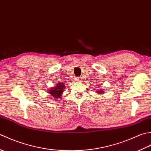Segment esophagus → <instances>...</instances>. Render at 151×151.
I'll return each mask as SVG.
<instances>
[{"instance_id": "esophagus-1", "label": "esophagus", "mask_w": 151, "mask_h": 151, "mask_svg": "<svg viewBox=\"0 0 151 151\" xmlns=\"http://www.w3.org/2000/svg\"><path fill=\"white\" fill-rule=\"evenodd\" d=\"M81 78H79V77H76V81H81Z\"/></svg>"}]
</instances>
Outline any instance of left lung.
<instances>
[{"mask_svg": "<svg viewBox=\"0 0 151 151\" xmlns=\"http://www.w3.org/2000/svg\"><path fill=\"white\" fill-rule=\"evenodd\" d=\"M97 93H99V94H101V93H103V89H100V90H98V91H97Z\"/></svg>", "mask_w": 151, "mask_h": 151, "instance_id": "left-lung-1", "label": "left lung"}]
</instances>
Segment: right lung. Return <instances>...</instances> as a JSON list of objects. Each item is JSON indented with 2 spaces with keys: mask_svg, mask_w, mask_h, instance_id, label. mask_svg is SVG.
I'll list each match as a JSON object with an SVG mask.
<instances>
[{
  "mask_svg": "<svg viewBox=\"0 0 151 151\" xmlns=\"http://www.w3.org/2000/svg\"><path fill=\"white\" fill-rule=\"evenodd\" d=\"M64 89H65V84H63L62 82H60L58 83L56 86H54V87L49 89L48 92L54 99H58V98H60V97H62Z\"/></svg>",
  "mask_w": 151,
  "mask_h": 151,
  "instance_id": "1",
  "label": "right lung"
}]
</instances>
